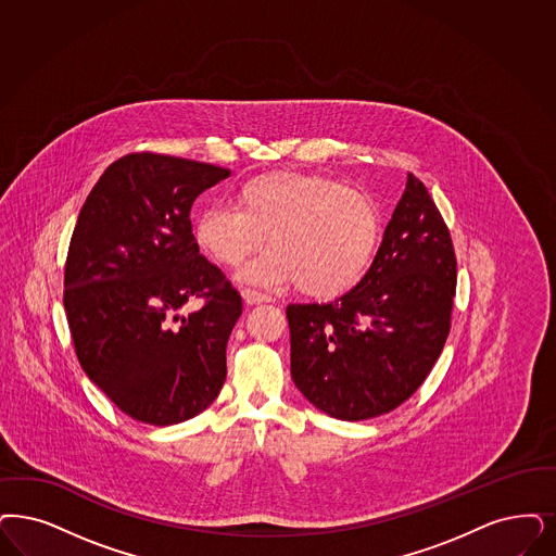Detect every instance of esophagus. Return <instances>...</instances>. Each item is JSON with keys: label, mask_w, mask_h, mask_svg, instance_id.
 <instances>
[{"label": "esophagus", "mask_w": 556, "mask_h": 556, "mask_svg": "<svg viewBox=\"0 0 556 556\" xmlns=\"http://www.w3.org/2000/svg\"><path fill=\"white\" fill-rule=\"evenodd\" d=\"M241 294H243V299L248 301L249 305H260V303H269L271 301L268 294H264L260 290H253V288H243Z\"/></svg>", "instance_id": "esophagus-1"}]
</instances>
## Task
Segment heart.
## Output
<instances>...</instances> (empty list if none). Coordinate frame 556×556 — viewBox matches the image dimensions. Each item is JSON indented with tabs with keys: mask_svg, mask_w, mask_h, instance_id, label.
<instances>
[{
	"mask_svg": "<svg viewBox=\"0 0 556 556\" xmlns=\"http://www.w3.org/2000/svg\"><path fill=\"white\" fill-rule=\"evenodd\" d=\"M383 225L375 200L311 173H268L245 181L235 204L207 206L193 225L198 248L260 287L296 288L321 301L344 296L369 274Z\"/></svg>",
	"mask_w": 556,
	"mask_h": 556,
	"instance_id": "heart-1",
	"label": "heart"
}]
</instances>
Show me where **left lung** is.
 <instances>
[{
    "instance_id": "8db88e82",
    "label": "left lung",
    "mask_w": 556,
    "mask_h": 556,
    "mask_svg": "<svg viewBox=\"0 0 556 556\" xmlns=\"http://www.w3.org/2000/svg\"><path fill=\"white\" fill-rule=\"evenodd\" d=\"M455 282L450 228L408 173L365 280L331 303L288 305L294 386L340 420L397 408L445 346Z\"/></svg>"
}]
</instances>
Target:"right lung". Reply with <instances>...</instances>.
Here are the masks:
<instances>
[{
    "label": "right lung",
    "mask_w": 556,
    "mask_h": 556,
    "mask_svg": "<svg viewBox=\"0 0 556 556\" xmlns=\"http://www.w3.org/2000/svg\"><path fill=\"white\" fill-rule=\"evenodd\" d=\"M228 168L156 152L106 166L74 228L63 307L84 372L134 420L177 425L206 410L227 379L243 301L200 253L189 212ZM189 300L203 307L187 318Z\"/></svg>",
    "instance_id": "right-lung-1"
}]
</instances>
